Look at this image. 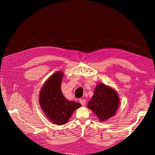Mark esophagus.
<instances>
[{"mask_svg":"<svg viewBox=\"0 0 155 155\" xmlns=\"http://www.w3.org/2000/svg\"><path fill=\"white\" fill-rule=\"evenodd\" d=\"M80 103L83 106H84L85 104H86V101H85L84 98H83V99H80Z\"/></svg>","mask_w":155,"mask_h":155,"instance_id":"obj_1","label":"esophagus"}]
</instances>
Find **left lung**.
Returning <instances> with one entry per match:
<instances>
[{
    "mask_svg": "<svg viewBox=\"0 0 155 155\" xmlns=\"http://www.w3.org/2000/svg\"><path fill=\"white\" fill-rule=\"evenodd\" d=\"M119 104L120 99L117 92L101 83L95 87L93 96L87 107L97 115L98 120L104 122L114 116Z\"/></svg>",
    "mask_w": 155,
    "mask_h": 155,
    "instance_id": "obj_1",
    "label": "left lung"
}]
</instances>
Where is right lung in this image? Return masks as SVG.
<instances>
[{"label": "right lung", "mask_w": 155, "mask_h": 155, "mask_svg": "<svg viewBox=\"0 0 155 155\" xmlns=\"http://www.w3.org/2000/svg\"><path fill=\"white\" fill-rule=\"evenodd\" d=\"M63 72H54L45 82L39 93V103L46 117L52 123L63 125L67 123L80 103L68 101L61 91Z\"/></svg>", "instance_id": "add662e5"}]
</instances>
